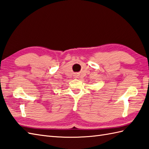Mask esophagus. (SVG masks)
Wrapping results in <instances>:
<instances>
[{
    "label": "esophagus",
    "mask_w": 149,
    "mask_h": 149,
    "mask_svg": "<svg viewBox=\"0 0 149 149\" xmlns=\"http://www.w3.org/2000/svg\"><path fill=\"white\" fill-rule=\"evenodd\" d=\"M75 77H78V75H77V74H76V75H75Z\"/></svg>",
    "instance_id": "obj_1"
}]
</instances>
